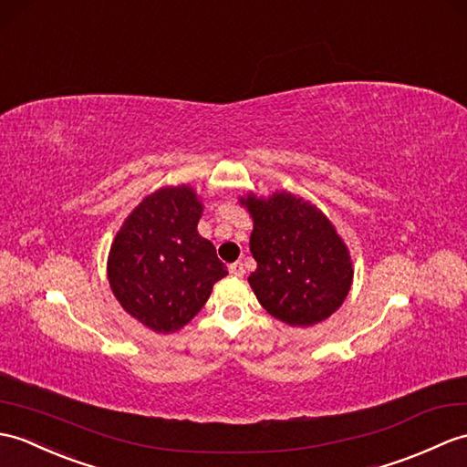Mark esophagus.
<instances>
[{"label": "esophagus", "mask_w": 467, "mask_h": 467, "mask_svg": "<svg viewBox=\"0 0 467 467\" xmlns=\"http://www.w3.org/2000/svg\"><path fill=\"white\" fill-rule=\"evenodd\" d=\"M229 273H231L233 276H243V275H244L243 263H233V265L229 266Z\"/></svg>", "instance_id": "1"}]
</instances>
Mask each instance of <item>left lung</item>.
I'll return each mask as SVG.
<instances>
[{"label":"left lung","instance_id":"1","mask_svg":"<svg viewBox=\"0 0 467 467\" xmlns=\"http://www.w3.org/2000/svg\"><path fill=\"white\" fill-rule=\"evenodd\" d=\"M238 202L253 219L256 270L248 285L263 308L288 327L330 318L352 288L348 246L317 204L286 191L246 192Z\"/></svg>","mask_w":467,"mask_h":467}]
</instances>
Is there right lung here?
<instances>
[{"instance_id": "1", "label": "right lung", "mask_w": 467, "mask_h": 467, "mask_svg": "<svg viewBox=\"0 0 467 467\" xmlns=\"http://www.w3.org/2000/svg\"><path fill=\"white\" fill-rule=\"evenodd\" d=\"M202 202L191 184L161 187L127 216L107 256V278L129 317L172 334L197 317L229 275L197 231Z\"/></svg>"}]
</instances>
